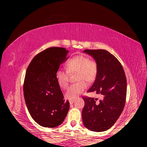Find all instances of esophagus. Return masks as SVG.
I'll use <instances>...</instances> for the list:
<instances>
[{
  "mask_svg": "<svg viewBox=\"0 0 147 147\" xmlns=\"http://www.w3.org/2000/svg\"><path fill=\"white\" fill-rule=\"evenodd\" d=\"M74 102V100H69V103L70 104H73Z\"/></svg>",
  "mask_w": 147,
  "mask_h": 147,
  "instance_id": "obj_1",
  "label": "esophagus"
}]
</instances>
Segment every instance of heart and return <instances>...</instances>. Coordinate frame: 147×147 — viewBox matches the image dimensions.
<instances>
[{
	"label": "heart",
	"mask_w": 147,
	"mask_h": 147,
	"mask_svg": "<svg viewBox=\"0 0 147 147\" xmlns=\"http://www.w3.org/2000/svg\"><path fill=\"white\" fill-rule=\"evenodd\" d=\"M66 71L59 69L56 73V80L59 88L65 89L69 84V74L76 73L75 80L78 82L69 87L65 96L73 100L81 94L87 88L85 82H92L95 80L98 73L97 64L93 60H89L88 57L77 55L67 61Z\"/></svg>",
	"instance_id": "heart-1"
}]
</instances>
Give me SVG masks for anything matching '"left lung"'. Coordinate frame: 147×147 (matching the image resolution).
Wrapping results in <instances>:
<instances>
[{"mask_svg":"<svg viewBox=\"0 0 147 147\" xmlns=\"http://www.w3.org/2000/svg\"><path fill=\"white\" fill-rule=\"evenodd\" d=\"M83 53L95 60L98 73L88 92L102 96L97 99L83 97L84 106L82 115L85 127L93 131L110 128L124 108L126 97V78L121 64L115 56L105 50H85Z\"/></svg>","mask_w":147,"mask_h":147,"instance_id":"8db88e82","label":"left lung"}]
</instances>
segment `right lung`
I'll use <instances>...</instances> for the list:
<instances>
[{
  "label": "right lung",
  "instance_id": "right-lung-1",
  "mask_svg": "<svg viewBox=\"0 0 147 147\" xmlns=\"http://www.w3.org/2000/svg\"><path fill=\"white\" fill-rule=\"evenodd\" d=\"M68 53L65 48H49L37 54L27 68L24 100L32 118L43 127L60 125L68 113L69 102L63 100L55 77L59 65L68 59Z\"/></svg>",
  "mask_w": 147,
  "mask_h": 147
}]
</instances>
